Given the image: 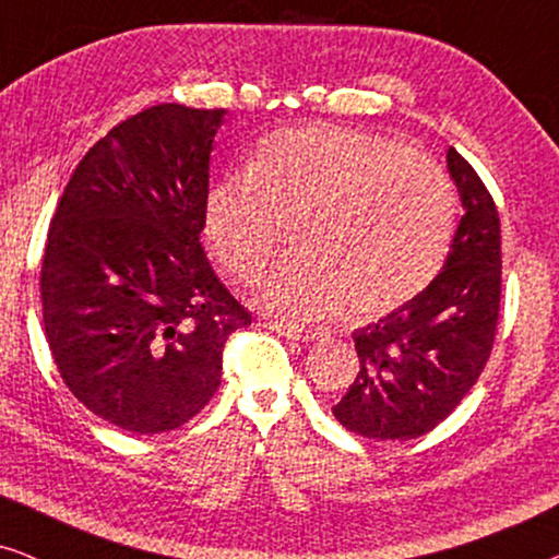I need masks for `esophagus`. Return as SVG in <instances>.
I'll return each instance as SVG.
<instances>
[{
  "instance_id": "esophagus-1",
  "label": "esophagus",
  "mask_w": 559,
  "mask_h": 559,
  "mask_svg": "<svg viewBox=\"0 0 559 559\" xmlns=\"http://www.w3.org/2000/svg\"><path fill=\"white\" fill-rule=\"evenodd\" d=\"M266 325H270L272 331H277L280 335H287V338H297V341H316L320 335V331H316V328L282 323V320H272V323H266Z\"/></svg>"
}]
</instances>
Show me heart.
Wrapping results in <instances>:
<instances>
[{
  "label": "heart",
  "mask_w": 559,
  "mask_h": 559,
  "mask_svg": "<svg viewBox=\"0 0 559 559\" xmlns=\"http://www.w3.org/2000/svg\"><path fill=\"white\" fill-rule=\"evenodd\" d=\"M457 195L432 157L386 136L302 127L270 136L251 170L205 193V239L218 264L251 280L295 224L302 249L259 282L293 320L341 310L373 318L430 285L455 231Z\"/></svg>",
  "instance_id": "b5f03b06"
}]
</instances>
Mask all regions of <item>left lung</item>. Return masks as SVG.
Returning <instances> with one entry per match:
<instances>
[{
	"label": "left lung",
	"mask_w": 559,
	"mask_h": 559,
	"mask_svg": "<svg viewBox=\"0 0 559 559\" xmlns=\"http://www.w3.org/2000/svg\"><path fill=\"white\" fill-rule=\"evenodd\" d=\"M448 170L463 216L445 266L402 308L354 331L358 371L333 415L361 438L412 440L435 430L491 356L501 305L499 211L455 147Z\"/></svg>",
	"instance_id": "left-lung-1"
}]
</instances>
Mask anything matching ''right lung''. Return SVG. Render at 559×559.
I'll return each instance as SVG.
<instances>
[{"mask_svg":"<svg viewBox=\"0 0 559 559\" xmlns=\"http://www.w3.org/2000/svg\"><path fill=\"white\" fill-rule=\"evenodd\" d=\"M224 109L157 104L86 152L52 213L43 323L83 407L136 435L195 417L221 384L228 335L251 312L201 247Z\"/></svg>","mask_w":559,"mask_h":559,"instance_id":"obj_1","label":"right lung"}]
</instances>
